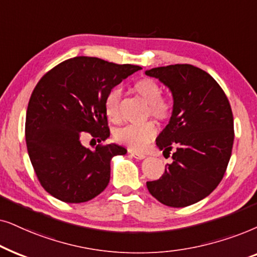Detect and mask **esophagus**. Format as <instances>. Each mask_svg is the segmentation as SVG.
<instances>
[{"label":"esophagus","instance_id":"34e87169","mask_svg":"<svg viewBox=\"0 0 257 257\" xmlns=\"http://www.w3.org/2000/svg\"><path fill=\"white\" fill-rule=\"evenodd\" d=\"M131 155L133 157H135L136 160H143L146 157L145 154H141V153H136V152H131Z\"/></svg>","mask_w":257,"mask_h":257}]
</instances>
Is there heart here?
I'll use <instances>...</instances> for the list:
<instances>
[{"mask_svg": "<svg viewBox=\"0 0 257 257\" xmlns=\"http://www.w3.org/2000/svg\"><path fill=\"white\" fill-rule=\"evenodd\" d=\"M134 90L149 103L147 116L166 121L172 116L173 103L168 98L162 97V89L157 82L152 78H143L135 83ZM121 88L115 87L109 91L104 101L105 114L111 122L121 121ZM157 128L155 123L149 121L143 124H129L117 129L115 132V141L125 146L133 152H143L155 140Z\"/></svg>", "mask_w": 257, "mask_h": 257, "instance_id": "1", "label": "heart"}]
</instances>
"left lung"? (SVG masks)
<instances>
[{
	"label": "left lung",
	"instance_id": "1",
	"mask_svg": "<svg viewBox=\"0 0 257 257\" xmlns=\"http://www.w3.org/2000/svg\"><path fill=\"white\" fill-rule=\"evenodd\" d=\"M146 75L159 78L174 98L170 121L156 139L163 154L174 149L173 162L147 188L166 206L188 207L207 197L223 179L234 143L230 103L220 84L191 64L153 68Z\"/></svg>",
	"mask_w": 257,
	"mask_h": 257
}]
</instances>
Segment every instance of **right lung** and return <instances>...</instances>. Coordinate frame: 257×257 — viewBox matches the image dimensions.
Returning <instances> with one entry per match:
<instances>
[{
  "mask_svg": "<svg viewBox=\"0 0 257 257\" xmlns=\"http://www.w3.org/2000/svg\"><path fill=\"white\" fill-rule=\"evenodd\" d=\"M141 67L97 57L66 60L44 74L30 96L26 116L29 159L41 186L67 203H82L105 189L110 160L124 155L117 145L82 146L90 134L97 142L110 135L104 101L109 91Z\"/></svg>",
  "mask_w": 257,
  "mask_h": 257,
  "instance_id": "right-lung-1",
  "label": "right lung"
}]
</instances>
